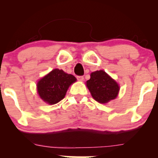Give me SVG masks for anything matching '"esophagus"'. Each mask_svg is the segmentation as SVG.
Segmentation results:
<instances>
[{"label": "esophagus", "instance_id": "34e87169", "mask_svg": "<svg viewBox=\"0 0 158 158\" xmlns=\"http://www.w3.org/2000/svg\"><path fill=\"white\" fill-rule=\"evenodd\" d=\"M77 79L79 81H83V80H84V77H81V76H78Z\"/></svg>", "mask_w": 158, "mask_h": 158}]
</instances>
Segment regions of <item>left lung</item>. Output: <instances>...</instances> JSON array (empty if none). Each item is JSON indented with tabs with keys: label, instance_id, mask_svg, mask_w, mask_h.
Here are the masks:
<instances>
[{
	"label": "left lung",
	"instance_id": "8db88e82",
	"mask_svg": "<svg viewBox=\"0 0 158 158\" xmlns=\"http://www.w3.org/2000/svg\"><path fill=\"white\" fill-rule=\"evenodd\" d=\"M86 85L92 97L98 102L106 104L117 97L119 86L104 70H97L90 73Z\"/></svg>",
	"mask_w": 158,
	"mask_h": 158
}]
</instances>
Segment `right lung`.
I'll list each match as a JSON object with an SVG mask.
<instances>
[{"label": "right lung", "instance_id": "obj_1", "mask_svg": "<svg viewBox=\"0 0 158 158\" xmlns=\"http://www.w3.org/2000/svg\"><path fill=\"white\" fill-rule=\"evenodd\" d=\"M76 81L74 76L68 74L62 70L54 69L38 81V94L48 104H56L64 99L70 85Z\"/></svg>", "mask_w": 158, "mask_h": 158}]
</instances>
